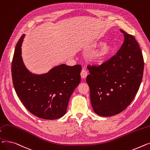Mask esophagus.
<instances>
[{"label":"esophagus","mask_w":150,"mask_h":150,"mask_svg":"<svg viewBox=\"0 0 150 150\" xmlns=\"http://www.w3.org/2000/svg\"><path fill=\"white\" fill-rule=\"evenodd\" d=\"M88 75V73H87V71H86L85 69H83L82 71H81V76L82 79H85L86 77Z\"/></svg>","instance_id":"esophagus-1"}]
</instances>
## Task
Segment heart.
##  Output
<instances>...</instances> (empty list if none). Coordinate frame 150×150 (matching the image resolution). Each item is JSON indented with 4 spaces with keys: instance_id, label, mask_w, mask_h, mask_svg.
Listing matches in <instances>:
<instances>
[{
    "instance_id": "1",
    "label": "heart",
    "mask_w": 150,
    "mask_h": 150,
    "mask_svg": "<svg viewBox=\"0 0 150 150\" xmlns=\"http://www.w3.org/2000/svg\"><path fill=\"white\" fill-rule=\"evenodd\" d=\"M96 47H100L98 52L93 56V59L98 64H102L108 60L111 56L112 49L111 47L107 43H103L102 42L96 43Z\"/></svg>"
}]
</instances>
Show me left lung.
Returning <instances> with one entry per match:
<instances>
[{
  "mask_svg": "<svg viewBox=\"0 0 150 150\" xmlns=\"http://www.w3.org/2000/svg\"><path fill=\"white\" fill-rule=\"evenodd\" d=\"M124 42L115 56L99 66L88 65L86 81L93 109L98 115L110 117L125 110L142 82L144 62L134 36L120 30Z\"/></svg>",
  "mask_w": 150,
  "mask_h": 150,
  "instance_id": "8db88e82",
  "label": "left lung"
}]
</instances>
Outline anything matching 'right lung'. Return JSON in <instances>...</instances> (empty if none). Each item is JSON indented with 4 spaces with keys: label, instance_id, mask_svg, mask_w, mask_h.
<instances>
[{
    "label": "right lung",
    "instance_id": "1",
    "mask_svg": "<svg viewBox=\"0 0 150 150\" xmlns=\"http://www.w3.org/2000/svg\"><path fill=\"white\" fill-rule=\"evenodd\" d=\"M23 34L15 48L12 77L15 91L25 108L36 116L54 120L64 116L70 97L81 82V65L60 64L38 74L26 67L22 56Z\"/></svg>",
    "mask_w": 150,
    "mask_h": 150
}]
</instances>
